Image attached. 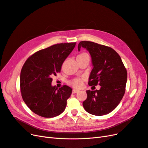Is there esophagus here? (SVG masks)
Instances as JSON below:
<instances>
[{"instance_id":"34e87169","label":"esophagus","mask_w":148,"mask_h":148,"mask_svg":"<svg viewBox=\"0 0 148 148\" xmlns=\"http://www.w3.org/2000/svg\"><path fill=\"white\" fill-rule=\"evenodd\" d=\"M79 91V90H78V89H73L72 90V93L75 94V93H77Z\"/></svg>"}]
</instances>
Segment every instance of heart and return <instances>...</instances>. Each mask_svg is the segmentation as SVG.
Here are the masks:
<instances>
[{"mask_svg":"<svg viewBox=\"0 0 148 148\" xmlns=\"http://www.w3.org/2000/svg\"><path fill=\"white\" fill-rule=\"evenodd\" d=\"M87 55L88 54L86 53H80L79 55H78L77 57H82V56H87ZM83 79H84V78H75V79H73L72 81L70 82V83L73 86H74L75 88H79V87H81L82 86Z\"/></svg>","mask_w":148,"mask_h":148,"instance_id":"b5f03b06","label":"heart"}]
</instances>
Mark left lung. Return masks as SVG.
Wrapping results in <instances>:
<instances>
[{
	"label": "left lung",
	"instance_id": "1",
	"mask_svg": "<svg viewBox=\"0 0 148 148\" xmlns=\"http://www.w3.org/2000/svg\"><path fill=\"white\" fill-rule=\"evenodd\" d=\"M86 49L91 57L93 68L89 77V86H101L99 90L86 91L84 109L94 115H104L114 110L125 92L127 70L120 56L110 47L91 41H81L78 49Z\"/></svg>",
	"mask_w": 148,
	"mask_h": 148
}]
</instances>
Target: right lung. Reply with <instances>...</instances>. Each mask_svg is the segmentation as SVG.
Masks as SVG:
<instances>
[{"instance_id": "add662e5", "label": "right lung", "mask_w": 148, "mask_h": 148, "mask_svg": "<svg viewBox=\"0 0 148 148\" xmlns=\"http://www.w3.org/2000/svg\"><path fill=\"white\" fill-rule=\"evenodd\" d=\"M75 45L55 44L34 53L25 62L20 73V89L25 103L34 114L51 118L65 110L72 89L66 85L59 89L52 86V77L60 72Z\"/></svg>"}]
</instances>
